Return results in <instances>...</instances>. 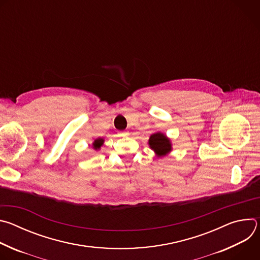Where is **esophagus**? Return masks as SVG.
I'll list each match as a JSON object with an SVG mask.
<instances>
[{
	"mask_svg": "<svg viewBox=\"0 0 260 260\" xmlns=\"http://www.w3.org/2000/svg\"><path fill=\"white\" fill-rule=\"evenodd\" d=\"M128 135H129V133H128V132H120V136L126 137V136H128Z\"/></svg>",
	"mask_w": 260,
	"mask_h": 260,
	"instance_id": "esophagus-1",
	"label": "esophagus"
}]
</instances>
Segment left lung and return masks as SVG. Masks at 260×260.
I'll return each mask as SVG.
<instances>
[{
    "mask_svg": "<svg viewBox=\"0 0 260 260\" xmlns=\"http://www.w3.org/2000/svg\"><path fill=\"white\" fill-rule=\"evenodd\" d=\"M148 143H149L150 148L158 157L166 156L172 151V144L170 139L160 132L151 135Z\"/></svg>",
    "mask_w": 260,
    "mask_h": 260,
    "instance_id": "8db88e82",
    "label": "left lung"
}]
</instances>
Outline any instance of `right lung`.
I'll list each match as a JSON object with an SVG mask.
<instances>
[{"instance_id":"obj_1","label":"right lung","mask_w":260,"mask_h":260,"mask_svg":"<svg viewBox=\"0 0 260 260\" xmlns=\"http://www.w3.org/2000/svg\"><path fill=\"white\" fill-rule=\"evenodd\" d=\"M103 144H104V139L99 138V139L94 140V142L92 143V148L94 150H100V148L103 146Z\"/></svg>"}]
</instances>
